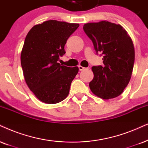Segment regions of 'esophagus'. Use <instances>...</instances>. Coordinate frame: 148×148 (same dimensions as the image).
Segmentation results:
<instances>
[{
  "label": "esophagus",
  "mask_w": 148,
  "mask_h": 148,
  "mask_svg": "<svg viewBox=\"0 0 148 148\" xmlns=\"http://www.w3.org/2000/svg\"><path fill=\"white\" fill-rule=\"evenodd\" d=\"M78 69H79L80 71H82V70H83L84 69H85V68H84V67L81 66V65H79V66H78Z\"/></svg>",
  "instance_id": "obj_1"
}]
</instances>
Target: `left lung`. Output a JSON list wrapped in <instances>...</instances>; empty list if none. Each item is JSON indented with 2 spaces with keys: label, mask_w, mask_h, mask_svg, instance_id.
Segmentation results:
<instances>
[{
  "label": "left lung",
  "mask_w": 148,
  "mask_h": 148,
  "mask_svg": "<svg viewBox=\"0 0 148 148\" xmlns=\"http://www.w3.org/2000/svg\"><path fill=\"white\" fill-rule=\"evenodd\" d=\"M85 34L93 42L96 54L102 56L104 65L93 66L91 90L108 100L119 96L131 78L134 62L133 44L119 24L101 21L84 24Z\"/></svg>",
  "instance_id": "8db88e82"
}]
</instances>
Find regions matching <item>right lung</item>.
I'll use <instances>...</instances> for the list:
<instances>
[{
  "label": "right lung",
  "instance_id": "right-lung-1",
  "mask_svg": "<svg viewBox=\"0 0 148 148\" xmlns=\"http://www.w3.org/2000/svg\"><path fill=\"white\" fill-rule=\"evenodd\" d=\"M78 24L48 20L29 31L21 52V65L26 83L35 96L46 104L59 103L68 96L77 67L58 63L65 55L67 40Z\"/></svg>",
  "mask_w": 148,
  "mask_h": 148
}]
</instances>
